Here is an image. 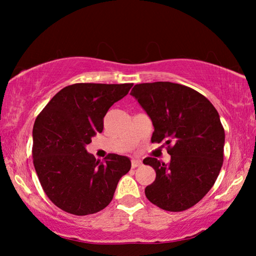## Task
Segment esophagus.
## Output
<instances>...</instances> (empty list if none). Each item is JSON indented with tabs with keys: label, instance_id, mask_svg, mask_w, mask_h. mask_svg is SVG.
<instances>
[{
	"label": "esophagus",
	"instance_id": "34e87169",
	"mask_svg": "<svg viewBox=\"0 0 256 256\" xmlns=\"http://www.w3.org/2000/svg\"><path fill=\"white\" fill-rule=\"evenodd\" d=\"M131 166H132V168L140 167V166H142V162H141L140 159H132V162H131Z\"/></svg>",
	"mask_w": 256,
	"mask_h": 256
}]
</instances>
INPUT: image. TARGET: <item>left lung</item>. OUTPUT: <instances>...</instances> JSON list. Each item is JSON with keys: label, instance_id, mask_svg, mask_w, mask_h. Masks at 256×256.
Here are the masks:
<instances>
[{"label": "left lung", "instance_id": "obj_1", "mask_svg": "<svg viewBox=\"0 0 256 256\" xmlns=\"http://www.w3.org/2000/svg\"><path fill=\"white\" fill-rule=\"evenodd\" d=\"M131 94L152 120L151 141L164 142L172 157L170 164L144 160L156 172L146 196L162 210H188L204 198L222 170L224 130L218 112L196 90L167 81L136 84Z\"/></svg>", "mask_w": 256, "mask_h": 256}]
</instances>
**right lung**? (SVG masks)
I'll return each mask as SVG.
<instances>
[{
    "label": "right lung",
    "instance_id": "1",
    "mask_svg": "<svg viewBox=\"0 0 256 256\" xmlns=\"http://www.w3.org/2000/svg\"><path fill=\"white\" fill-rule=\"evenodd\" d=\"M133 84H74L55 94L34 120L32 162L40 185L56 206L76 216L110 204L120 177L131 170L128 157L108 154L104 162L86 152L102 133L108 110Z\"/></svg>",
    "mask_w": 256,
    "mask_h": 256
}]
</instances>
